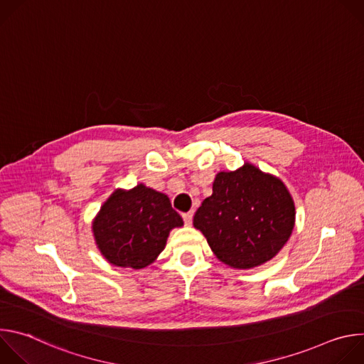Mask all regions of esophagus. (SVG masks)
Returning <instances> with one entry per match:
<instances>
[{"label":"esophagus","mask_w":364,"mask_h":364,"mask_svg":"<svg viewBox=\"0 0 364 364\" xmlns=\"http://www.w3.org/2000/svg\"><path fill=\"white\" fill-rule=\"evenodd\" d=\"M183 220L187 226H190L193 223V212H188V213H184L183 215Z\"/></svg>","instance_id":"34e87169"}]
</instances>
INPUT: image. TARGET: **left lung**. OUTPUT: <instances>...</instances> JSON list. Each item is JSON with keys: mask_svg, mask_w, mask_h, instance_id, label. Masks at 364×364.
Listing matches in <instances>:
<instances>
[{"mask_svg": "<svg viewBox=\"0 0 364 364\" xmlns=\"http://www.w3.org/2000/svg\"><path fill=\"white\" fill-rule=\"evenodd\" d=\"M294 223L295 205L284 183L250 164L219 173L213 194L193 219L215 255L237 269L268 262L288 242Z\"/></svg>", "mask_w": 364, "mask_h": 364, "instance_id": "left-lung-1", "label": "left lung"}]
</instances>
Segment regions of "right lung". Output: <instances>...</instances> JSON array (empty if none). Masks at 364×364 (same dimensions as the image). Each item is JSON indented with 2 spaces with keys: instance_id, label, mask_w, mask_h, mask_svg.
Listing matches in <instances>:
<instances>
[{
  "instance_id": "right-lung-1",
  "label": "right lung",
  "mask_w": 364,
  "mask_h": 364,
  "mask_svg": "<svg viewBox=\"0 0 364 364\" xmlns=\"http://www.w3.org/2000/svg\"><path fill=\"white\" fill-rule=\"evenodd\" d=\"M178 226L183 219L170 198L139 184L108 198L93 222V235L111 264L141 269L161 253L170 230Z\"/></svg>"
}]
</instances>
